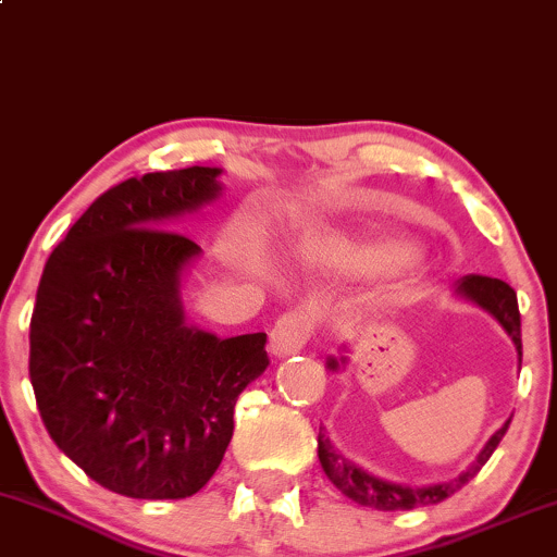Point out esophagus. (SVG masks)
Masks as SVG:
<instances>
[{"instance_id": "34e87169", "label": "esophagus", "mask_w": 557, "mask_h": 557, "mask_svg": "<svg viewBox=\"0 0 557 557\" xmlns=\"http://www.w3.org/2000/svg\"><path fill=\"white\" fill-rule=\"evenodd\" d=\"M312 334V315L305 310H292L281 315L276 326L271 329V339H268V349L276 358H289L297 355L299 349L308 345Z\"/></svg>"}]
</instances>
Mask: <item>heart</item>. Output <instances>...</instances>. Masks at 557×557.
<instances>
[{"label": "heart", "mask_w": 557, "mask_h": 557, "mask_svg": "<svg viewBox=\"0 0 557 557\" xmlns=\"http://www.w3.org/2000/svg\"><path fill=\"white\" fill-rule=\"evenodd\" d=\"M305 260L312 262H326V265H339V268H384V265H397L408 268L413 265V258L405 255V249L399 245H368V242L349 239L342 234H323L318 239H308V245L302 247ZM247 265L252 271H258V260L247 258Z\"/></svg>", "instance_id": "1"}]
</instances>
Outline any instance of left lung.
<instances>
[{
	"label": "left lung",
	"mask_w": 557,
	"mask_h": 557,
	"mask_svg": "<svg viewBox=\"0 0 557 557\" xmlns=\"http://www.w3.org/2000/svg\"><path fill=\"white\" fill-rule=\"evenodd\" d=\"M455 292H458L463 299H471V302L479 305V308H484L490 315L497 318L499 326L508 331V336L513 339L518 360H521V355H523L521 352V312H518L516 292L510 289L505 281L490 278V276H476V273L460 278L458 284H455ZM345 360L347 358H339V360L329 358L326 366L331 368V371H336V368H339V362H345ZM508 426H510V421H505L503 426H499L495 434L490 436V442H486L484 449L476 455V460H473V463L468 466L458 479L442 481V484L408 486V484H395V481L373 476V473L362 471V468L349 463L342 453H336L334 445H331V440L323 434V431L318 434V460H321L323 471H326L331 484H334L342 495L355 499V503L366 505V508H376V510H413V508H423V505L442 503V499L455 495L460 486L468 484V481L476 476V473L481 471V466L492 458V453L497 449L499 440H503Z\"/></svg>",
	"instance_id": "obj_1"
}]
</instances>
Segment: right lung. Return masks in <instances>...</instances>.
I'll return each instance as SVG.
<instances>
[{
    "mask_svg": "<svg viewBox=\"0 0 557 557\" xmlns=\"http://www.w3.org/2000/svg\"><path fill=\"white\" fill-rule=\"evenodd\" d=\"M221 168L112 186L44 265L28 373L44 426L104 490L191 497L221 466L236 397L268 368L265 334L189 326L181 276L199 249L168 228L221 195Z\"/></svg>",
    "mask_w": 557,
    "mask_h": 557,
    "instance_id": "1",
    "label": "right lung"
}]
</instances>
